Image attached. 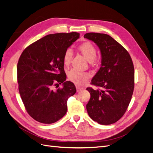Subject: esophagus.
Masks as SVG:
<instances>
[{
	"label": "esophagus",
	"mask_w": 153,
	"mask_h": 153,
	"mask_svg": "<svg viewBox=\"0 0 153 153\" xmlns=\"http://www.w3.org/2000/svg\"><path fill=\"white\" fill-rule=\"evenodd\" d=\"M76 91L77 92H80V91H82L83 89H84V88L78 86V85H76Z\"/></svg>",
	"instance_id": "esophagus-1"
}]
</instances>
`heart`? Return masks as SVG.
Instances as JSON below:
<instances>
[{
    "mask_svg": "<svg viewBox=\"0 0 153 153\" xmlns=\"http://www.w3.org/2000/svg\"><path fill=\"white\" fill-rule=\"evenodd\" d=\"M78 50L83 55L89 62L93 61L96 56V49L94 45L91 42H85L78 47ZM73 57V51L71 48L66 50L64 53L63 61L64 64L68 66L71 63ZM69 80L76 84L82 85L90 78V74L87 72L80 71L76 69H71L68 73Z\"/></svg>",
    "mask_w": 153,
    "mask_h": 153,
    "instance_id": "b5f03b06",
    "label": "heart"
}]
</instances>
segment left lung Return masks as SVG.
<instances>
[{
	"mask_svg": "<svg viewBox=\"0 0 153 153\" xmlns=\"http://www.w3.org/2000/svg\"><path fill=\"white\" fill-rule=\"evenodd\" d=\"M84 38L99 47L101 64L91 84L101 89L87 87L91 98L86 105L89 117L100 124L108 125L121 119L130 103L135 71L128 51L106 34L89 32Z\"/></svg>",
	"mask_w": 153,
	"mask_h": 153,
	"instance_id": "8db88e82",
	"label": "left lung"
}]
</instances>
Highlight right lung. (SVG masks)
Returning a JSON list of instances; mask_svg holds the SVG:
<instances>
[{"mask_svg": "<svg viewBox=\"0 0 153 153\" xmlns=\"http://www.w3.org/2000/svg\"><path fill=\"white\" fill-rule=\"evenodd\" d=\"M79 37L75 32L49 34L21 54L17 64L18 89L27 112L36 121L52 124L66 114L67 101L76 90L73 83L66 81L63 56ZM61 83L62 88L54 89Z\"/></svg>", "mask_w": 153, "mask_h": 153, "instance_id": "1", "label": "right lung"}]
</instances>
